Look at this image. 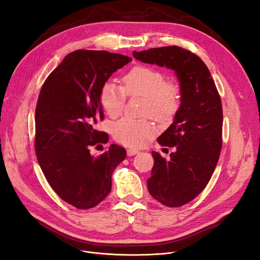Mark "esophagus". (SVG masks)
I'll use <instances>...</instances> for the list:
<instances>
[{"instance_id":"esophagus-1","label":"esophagus","mask_w":260,"mask_h":260,"mask_svg":"<svg viewBox=\"0 0 260 260\" xmlns=\"http://www.w3.org/2000/svg\"><path fill=\"white\" fill-rule=\"evenodd\" d=\"M140 151L139 150H137V149H128L127 150V154L129 155V156H132V155H135V154H138Z\"/></svg>"}]
</instances>
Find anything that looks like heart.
I'll use <instances>...</instances> for the list:
<instances>
[{"mask_svg":"<svg viewBox=\"0 0 260 260\" xmlns=\"http://www.w3.org/2000/svg\"><path fill=\"white\" fill-rule=\"evenodd\" d=\"M128 95L145 97L144 114L150 115L159 122H169L176 117L181 108V90L174 82H167L160 71L137 66L123 77V88L113 81H106L101 89L100 102L111 117L118 116L125 106ZM113 134L122 145L141 148L154 134V127L147 119L121 118L113 127Z\"/></svg>","mask_w":260,"mask_h":260,"instance_id":"b5f03b06","label":"heart"}]
</instances>
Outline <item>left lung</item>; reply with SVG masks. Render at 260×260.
I'll return each mask as SVG.
<instances>
[{
    "instance_id": "1",
    "label": "left lung",
    "mask_w": 260,
    "mask_h": 260,
    "mask_svg": "<svg viewBox=\"0 0 260 260\" xmlns=\"http://www.w3.org/2000/svg\"><path fill=\"white\" fill-rule=\"evenodd\" d=\"M144 63L175 71L181 108L159 135L162 146L175 147L166 160L152 151L154 165L147 186L155 200L178 207L193 200L211 180L222 147V105L209 70L197 55L180 46L133 52Z\"/></svg>"
}]
</instances>
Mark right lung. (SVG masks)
<instances>
[{"instance_id": "right-lung-1", "label": "right lung", "mask_w": 260, "mask_h": 260, "mask_svg": "<svg viewBox=\"0 0 260 260\" xmlns=\"http://www.w3.org/2000/svg\"><path fill=\"white\" fill-rule=\"evenodd\" d=\"M130 61L120 54L79 49L64 57L41 88L35 116L37 158L54 191L78 209L105 199L113 170L126 157L118 145L98 156L90 148L108 142V134L96 129L104 119L102 86Z\"/></svg>"}]
</instances>
